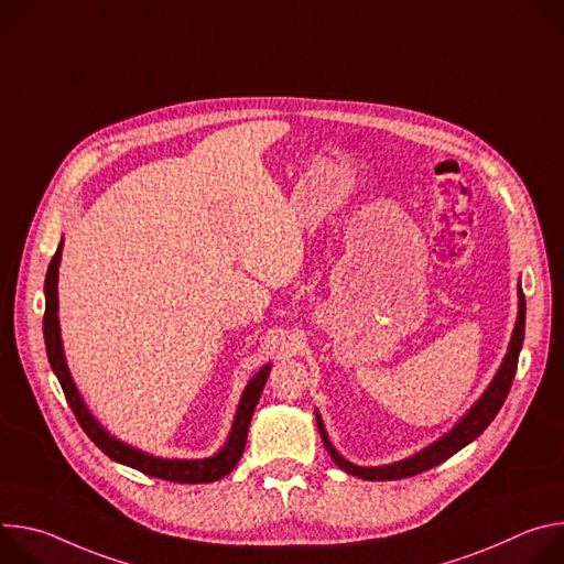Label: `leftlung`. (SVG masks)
Instances as JSON below:
<instances>
[{
	"instance_id": "left-lung-1",
	"label": "left lung",
	"mask_w": 564,
	"mask_h": 564,
	"mask_svg": "<svg viewBox=\"0 0 564 564\" xmlns=\"http://www.w3.org/2000/svg\"><path fill=\"white\" fill-rule=\"evenodd\" d=\"M524 318H527V301H524V292L522 285L518 283V318L516 326L511 333V341L507 348V355L498 368V372L494 375L491 383L487 386V390L479 394V399L475 404L453 424L451 431H446L442 437H437L433 444L420 448L417 453L399 459V462H390V464H381V466H359L352 464L350 459H346L330 442L328 431L324 420H321L318 409H314V417H316V426L321 433V440H324L326 451L330 453V457L335 459V464L361 479H370V481H386V479H401V477H411V475H420L442 462H446L451 455H455L457 451H462L464 446H468L473 440H477L485 429L496 420L498 411L502 409L505 399L511 390L513 377H516V368H518V357L522 350V341H524Z\"/></svg>"
}]
</instances>
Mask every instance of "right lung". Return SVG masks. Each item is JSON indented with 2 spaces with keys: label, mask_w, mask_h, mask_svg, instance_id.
Returning <instances> with one entry per match:
<instances>
[{
  "label": "right lung",
  "mask_w": 564,
  "mask_h": 564,
  "mask_svg": "<svg viewBox=\"0 0 564 564\" xmlns=\"http://www.w3.org/2000/svg\"><path fill=\"white\" fill-rule=\"evenodd\" d=\"M62 248H64V238L59 240L57 252L51 259V265L46 270V281H44V296H46V310H44V344H46V355H48V364L64 390V397L68 401V406L75 415V420L83 426V431L91 437V442L105 453L109 455L113 462L131 466L144 475L151 477H160L167 481H181V485H207V481H216L220 477H225L236 462L240 459L246 451V442H248V429L254 415V409L259 404V397L263 392V386L270 377L272 364H265L246 386L243 394H240V401L236 406V415L229 429V435L225 440V444L212 455V457H203V459H170V457H155L151 453H144L122 440H118L116 435H111L89 411V406L85 404L83 394H79L70 370L66 366V357H64V344H62V333H59V301H57V274H59V261H62Z\"/></svg>",
  "instance_id": "add662e5"
}]
</instances>
